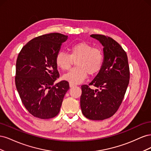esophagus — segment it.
Masks as SVG:
<instances>
[{"label":"esophagus","mask_w":151,"mask_h":151,"mask_svg":"<svg viewBox=\"0 0 151 151\" xmlns=\"http://www.w3.org/2000/svg\"><path fill=\"white\" fill-rule=\"evenodd\" d=\"M76 85L75 84H72V83H69V86H70V88H72V87H74Z\"/></svg>","instance_id":"1"}]
</instances>
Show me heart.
<instances>
[{"label":"heart","mask_w":151,"mask_h":151,"mask_svg":"<svg viewBox=\"0 0 151 151\" xmlns=\"http://www.w3.org/2000/svg\"><path fill=\"white\" fill-rule=\"evenodd\" d=\"M74 61H76V67L63 75V79L76 84L82 83L88 74L93 76L99 71L103 64V55L99 49L93 48L84 42L72 45L68 54L59 52L56 55V64L63 70L69 69Z\"/></svg>","instance_id":"b5f03b06"}]
</instances>
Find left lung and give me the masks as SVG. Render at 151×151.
<instances>
[{
  "label": "left lung",
  "instance_id": "left-lung-1",
  "mask_svg": "<svg viewBox=\"0 0 151 151\" xmlns=\"http://www.w3.org/2000/svg\"><path fill=\"white\" fill-rule=\"evenodd\" d=\"M90 36L102 44L104 60L92 82L81 86V108L88 119L103 120L112 116L120 106L129 83L130 69L127 53L115 40L103 35ZM89 85L97 89L92 90Z\"/></svg>",
  "mask_w": 151,
  "mask_h": 151
}]
</instances>
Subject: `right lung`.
I'll return each instance as SVG.
<instances>
[{"label": "right lung", "instance_id": "right-lung-1", "mask_svg": "<svg viewBox=\"0 0 151 151\" xmlns=\"http://www.w3.org/2000/svg\"><path fill=\"white\" fill-rule=\"evenodd\" d=\"M68 36L53 33L32 39L17 56L15 83L22 104L30 114L41 119L56 116L69 84L59 78L55 57Z\"/></svg>", "mask_w": 151, "mask_h": 151}]
</instances>
